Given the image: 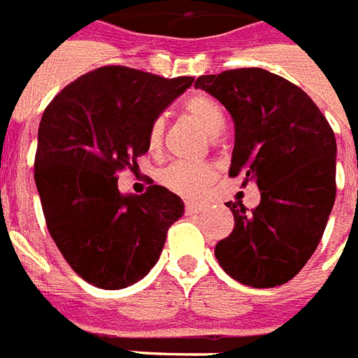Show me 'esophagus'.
Here are the masks:
<instances>
[{"label": "esophagus", "mask_w": 358, "mask_h": 358, "mask_svg": "<svg viewBox=\"0 0 358 358\" xmlns=\"http://www.w3.org/2000/svg\"><path fill=\"white\" fill-rule=\"evenodd\" d=\"M201 209H203V203H198V201H187V203H185V211L189 215L200 213Z\"/></svg>", "instance_id": "obj_1"}]
</instances>
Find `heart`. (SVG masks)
Returning a JSON list of instances; mask_svg holds the SVG:
<instances>
[{
  "label": "heart",
  "mask_w": 358,
  "mask_h": 358,
  "mask_svg": "<svg viewBox=\"0 0 358 358\" xmlns=\"http://www.w3.org/2000/svg\"><path fill=\"white\" fill-rule=\"evenodd\" d=\"M182 109L187 117L192 118L211 138L219 136L224 128V111L219 101L211 96L194 94L185 101ZM162 141L164 118L157 117L150 120L147 130V147L150 152H158ZM215 177H217V169L209 162H173L158 171V182L182 198L200 196L215 181Z\"/></svg>",
  "instance_id": "b5f03b06"
}]
</instances>
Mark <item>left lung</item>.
<instances>
[{"label": "left lung", "mask_w": 358, "mask_h": 358, "mask_svg": "<svg viewBox=\"0 0 358 358\" xmlns=\"http://www.w3.org/2000/svg\"><path fill=\"white\" fill-rule=\"evenodd\" d=\"M194 87L234 118L228 176L255 181L260 190L252 213L228 201L234 230L217 243L215 257L247 287L287 283L315 252L334 206V131L302 88L260 67L201 75Z\"/></svg>", "instance_id": "1"}]
</instances>
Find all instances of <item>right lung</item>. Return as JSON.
<instances>
[{
	"label": "right lung",
	"instance_id": "right-lung-1",
	"mask_svg": "<svg viewBox=\"0 0 358 358\" xmlns=\"http://www.w3.org/2000/svg\"><path fill=\"white\" fill-rule=\"evenodd\" d=\"M194 83L103 66L67 85L37 131V192L62 257L87 283L117 291L160 259L168 228L185 211L166 187L120 194V169L138 166L152 118Z\"/></svg>",
	"mask_w": 358,
	"mask_h": 358
}]
</instances>
